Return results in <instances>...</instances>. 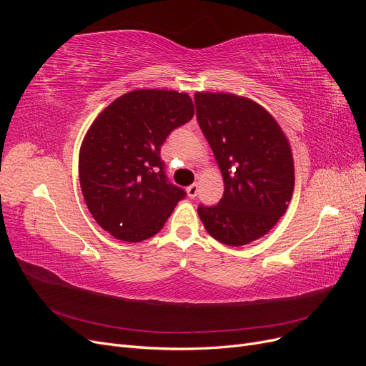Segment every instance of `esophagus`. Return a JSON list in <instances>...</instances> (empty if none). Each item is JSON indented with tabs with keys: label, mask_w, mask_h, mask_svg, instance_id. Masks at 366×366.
Masks as SVG:
<instances>
[{
	"label": "esophagus",
	"mask_w": 366,
	"mask_h": 366,
	"mask_svg": "<svg viewBox=\"0 0 366 366\" xmlns=\"http://www.w3.org/2000/svg\"><path fill=\"white\" fill-rule=\"evenodd\" d=\"M186 194H187V197H189V198H195L197 194H198V183H194L191 186H187L186 187Z\"/></svg>",
	"instance_id": "obj_1"
}]
</instances>
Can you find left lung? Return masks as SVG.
<instances>
[{
  "mask_svg": "<svg viewBox=\"0 0 366 366\" xmlns=\"http://www.w3.org/2000/svg\"><path fill=\"white\" fill-rule=\"evenodd\" d=\"M197 119L218 168L224 194L198 206L210 237L246 246L267 234L290 204L295 163L290 142L262 105L232 93H195Z\"/></svg>",
  "mask_w": 366,
  "mask_h": 366,
  "instance_id": "left-lung-1",
  "label": "left lung"
}]
</instances>
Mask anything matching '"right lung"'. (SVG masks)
<instances>
[{
  "label": "right lung",
  "instance_id": "right-lung-1",
  "mask_svg": "<svg viewBox=\"0 0 366 366\" xmlns=\"http://www.w3.org/2000/svg\"><path fill=\"white\" fill-rule=\"evenodd\" d=\"M192 117L187 93L142 88L93 120L79 149V182L88 210L108 234L140 242L162 230L184 191L166 179L160 147Z\"/></svg>",
  "mask_w": 366,
  "mask_h": 366
}]
</instances>
